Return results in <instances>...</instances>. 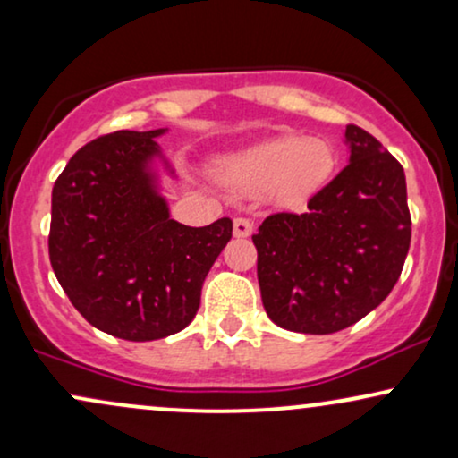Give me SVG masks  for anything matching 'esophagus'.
<instances>
[{
	"mask_svg": "<svg viewBox=\"0 0 458 458\" xmlns=\"http://www.w3.org/2000/svg\"><path fill=\"white\" fill-rule=\"evenodd\" d=\"M234 236H239V239H245V236L251 234V230H254V224L250 222L247 217H234Z\"/></svg>",
	"mask_w": 458,
	"mask_h": 458,
	"instance_id": "esophagus-1",
	"label": "esophagus"
}]
</instances>
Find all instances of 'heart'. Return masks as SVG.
Here are the masks:
<instances>
[{
    "mask_svg": "<svg viewBox=\"0 0 458 458\" xmlns=\"http://www.w3.org/2000/svg\"><path fill=\"white\" fill-rule=\"evenodd\" d=\"M334 167V152L323 140L280 135L265 144L228 157L222 174L245 189L277 185L286 199H301L323 185Z\"/></svg>",
    "mask_w": 458,
    "mask_h": 458,
    "instance_id": "b5f03b06",
    "label": "heart"
}]
</instances>
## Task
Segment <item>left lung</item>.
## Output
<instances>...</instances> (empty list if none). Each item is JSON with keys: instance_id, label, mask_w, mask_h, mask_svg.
Wrapping results in <instances>:
<instances>
[{"instance_id": "left-lung-1", "label": "left lung", "mask_w": 458, "mask_h": 458, "mask_svg": "<svg viewBox=\"0 0 458 458\" xmlns=\"http://www.w3.org/2000/svg\"><path fill=\"white\" fill-rule=\"evenodd\" d=\"M349 165L308 199L306 213H273L251 236L262 306L276 325L334 334L364 318L401 277L411 215L403 165L349 124Z\"/></svg>"}]
</instances>
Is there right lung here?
I'll return each instance as SVG.
<instances>
[{
    "label": "right lung",
    "mask_w": 458,
    "mask_h": 458,
    "mask_svg": "<svg viewBox=\"0 0 458 458\" xmlns=\"http://www.w3.org/2000/svg\"><path fill=\"white\" fill-rule=\"evenodd\" d=\"M157 131H115L79 148L51 193L49 260L88 323L148 343L185 329L233 219L191 228L157 193Z\"/></svg>",
    "instance_id": "right-lung-1"
}]
</instances>
